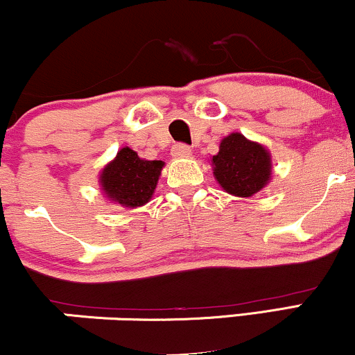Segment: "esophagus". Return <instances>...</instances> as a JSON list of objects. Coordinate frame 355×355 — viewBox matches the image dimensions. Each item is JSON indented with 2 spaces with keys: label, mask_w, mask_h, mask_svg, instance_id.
Here are the masks:
<instances>
[{
  "label": "esophagus",
  "mask_w": 355,
  "mask_h": 355,
  "mask_svg": "<svg viewBox=\"0 0 355 355\" xmlns=\"http://www.w3.org/2000/svg\"><path fill=\"white\" fill-rule=\"evenodd\" d=\"M172 155L175 158H189L191 157V148L185 144H177L172 146Z\"/></svg>",
  "instance_id": "1"
}]
</instances>
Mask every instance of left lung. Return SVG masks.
I'll return each mask as SVG.
<instances>
[{
    "label": "left lung",
    "instance_id": "8db88e82",
    "mask_svg": "<svg viewBox=\"0 0 355 355\" xmlns=\"http://www.w3.org/2000/svg\"><path fill=\"white\" fill-rule=\"evenodd\" d=\"M211 165L215 180L235 197H252L267 187L272 177V158L266 146L237 132L220 141Z\"/></svg>",
    "mask_w": 355,
    "mask_h": 355
}]
</instances>
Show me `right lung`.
I'll return each mask as SVG.
<instances>
[{
	"mask_svg": "<svg viewBox=\"0 0 355 355\" xmlns=\"http://www.w3.org/2000/svg\"><path fill=\"white\" fill-rule=\"evenodd\" d=\"M162 168V160H144L137 152L125 146L116 153L115 160L101 170V190L110 200L121 207H141L152 198Z\"/></svg>",
	"mask_w": 355,
	"mask_h": 355,
	"instance_id": "1",
	"label": "right lung"
}]
</instances>
